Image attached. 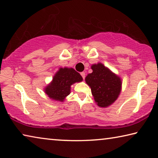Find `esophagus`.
<instances>
[{
    "mask_svg": "<svg viewBox=\"0 0 158 158\" xmlns=\"http://www.w3.org/2000/svg\"><path fill=\"white\" fill-rule=\"evenodd\" d=\"M81 75L82 78H83V79H85V75H86V74H85V72H81Z\"/></svg>",
    "mask_w": 158,
    "mask_h": 158,
    "instance_id": "34e87169",
    "label": "esophagus"
}]
</instances>
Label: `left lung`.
Instances as JSON below:
<instances>
[{"label": "left lung", "instance_id": "obj_1", "mask_svg": "<svg viewBox=\"0 0 158 158\" xmlns=\"http://www.w3.org/2000/svg\"><path fill=\"white\" fill-rule=\"evenodd\" d=\"M92 73L85 78L86 83L91 89V94L96 104L107 107L114 103L122 91V79L102 63L91 65Z\"/></svg>", "mask_w": 158, "mask_h": 158}]
</instances>
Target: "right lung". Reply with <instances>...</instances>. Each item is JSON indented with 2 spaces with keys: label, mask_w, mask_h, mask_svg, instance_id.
I'll use <instances>...</instances> for the list:
<instances>
[{
  "label": "right lung",
  "mask_w": 158,
  "mask_h": 158,
  "mask_svg": "<svg viewBox=\"0 0 158 158\" xmlns=\"http://www.w3.org/2000/svg\"><path fill=\"white\" fill-rule=\"evenodd\" d=\"M82 81V77L73 68L60 67L52 77L51 83L44 88V92L50 99L63 102L70 94L72 85Z\"/></svg>",
  "instance_id": "right-lung-1"
}]
</instances>
